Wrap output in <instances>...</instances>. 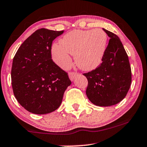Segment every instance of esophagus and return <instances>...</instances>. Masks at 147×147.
Wrapping results in <instances>:
<instances>
[{
  "instance_id": "1",
  "label": "esophagus",
  "mask_w": 147,
  "mask_h": 147,
  "mask_svg": "<svg viewBox=\"0 0 147 147\" xmlns=\"http://www.w3.org/2000/svg\"><path fill=\"white\" fill-rule=\"evenodd\" d=\"M78 75V74L76 73V72H70L69 74V77L71 80L73 81L77 77Z\"/></svg>"
}]
</instances>
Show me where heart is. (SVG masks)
I'll return each instance as SVG.
<instances>
[{"instance_id": "1", "label": "heart", "mask_w": 147, "mask_h": 147, "mask_svg": "<svg viewBox=\"0 0 147 147\" xmlns=\"http://www.w3.org/2000/svg\"><path fill=\"white\" fill-rule=\"evenodd\" d=\"M107 36L100 29L94 30L76 29L60 40V44L51 47L53 60L62 69H67L72 64L70 54L82 70L94 69L100 64L106 51Z\"/></svg>"}]
</instances>
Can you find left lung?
Masks as SVG:
<instances>
[{
	"label": "left lung",
	"mask_w": 147,
	"mask_h": 147,
	"mask_svg": "<svg viewBox=\"0 0 147 147\" xmlns=\"http://www.w3.org/2000/svg\"><path fill=\"white\" fill-rule=\"evenodd\" d=\"M103 30L110 39L102 63L84 76L88 80L86 94L89 100L97 106L109 107L118 104L127 96L131 83V69L118 36Z\"/></svg>",
	"instance_id": "left-lung-1"
}]
</instances>
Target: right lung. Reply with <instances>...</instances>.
Masks as SVG:
<instances>
[{"label":"right lung","mask_w":147,"mask_h":147,"mask_svg":"<svg viewBox=\"0 0 147 147\" xmlns=\"http://www.w3.org/2000/svg\"><path fill=\"white\" fill-rule=\"evenodd\" d=\"M63 32L38 29L22 42L13 57V94L19 104L32 113L46 114L56 110L71 84L67 72L51 59L53 40Z\"/></svg>","instance_id":"right-lung-1"}]
</instances>
